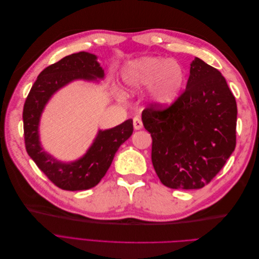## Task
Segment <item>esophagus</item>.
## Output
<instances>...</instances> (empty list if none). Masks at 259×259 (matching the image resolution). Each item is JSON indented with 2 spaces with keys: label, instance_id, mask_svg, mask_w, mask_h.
I'll use <instances>...</instances> for the list:
<instances>
[{
  "label": "esophagus",
  "instance_id": "esophagus-1",
  "mask_svg": "<svg viewBox=\"0 0 259 259\" xmlns=\"http://www.w3.org/2000/svg\"><path fill=\"white\" fill-rule=\"evenodd\" d=\"M133 124H134V128H135L136 131L143 128V122H142V120L139 119L138 116L134 117V120H133Z\"/></svg>",
  "mask_w": 259,
  "mask_h": 259
}]
</instances>
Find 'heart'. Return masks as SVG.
Returning a JSON list of instances; mask_svg holds the SVG:
<instances>
[{
  "instance_id": "b5f03b06",
  "label": "heart",
  "mask_w": 259,
  "mask_h": 259,
  "mask_svg": "<svg viewBox=\"0 0 259 259\" xmlns=\"http://www.w3.org/2000/svg\"><path fill=\"white\" fill-rule=\"evenodd\" d=\"M123 80L131 93L150 88L151 101L159 107H169L180 95L186 75L175 60L162 57H142L128 62Z\"/></svg>"
}]
</instances>
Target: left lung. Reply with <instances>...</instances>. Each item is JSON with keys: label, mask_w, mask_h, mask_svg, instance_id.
Wrapping results in <instances>:
<instances>
[{"label": "left lung", "mask_w": 259, "mask_h": 259, "mask_svg": "<svg viewBox=\"0 0 259 259\" xmlns=\"http://www.w3.org/2000/svg\"><path fill=\"white\" fill-rule=\"evenodd\" d=\"M237 103L217 69L195 57L186 91L166 109L143 111L152 137L151 160L171 189H200L223 168L236 148Z\"/></svg>", "instance_id": "8db88e82"}]
</instances>
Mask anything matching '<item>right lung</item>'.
<instances>
[{"label": "right lung", "mask_w": 259, "mask_h": 259, "mask_svg": "<svg viewBox=\"0 0 259 259\" xmlns=\"http://www.w3.org/2000/svg\"><path fill=\"white\" fill-rule=\"evenodd\" d=\"M105 76L97 56L80 52L60 59L38 74L23 106L22 119L25 144L29 156L43 173L60 189L88 190L98 185L110 167L120 146L133 134V120L115 127L99 130L83 156L72 162H62L43 150L40 142L41 115L56 92L76 80L98 82Z\"/></svg>", "instance_id": "obj_1"}]
</instances>
